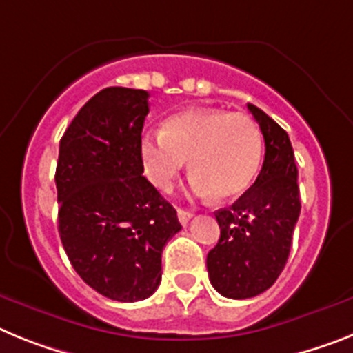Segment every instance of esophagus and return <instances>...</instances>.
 Listing matches in <instances>:
<instances>
[{
	"label": "esophagus",
	"instance_id": "esophagus-1",
	"mask_svg": "<svg viewBox=\"0 0 353 353\" xmlns=\"http://www.w3.org/2000/svg\"><path fill=\"white\" fill-rule=\"evenodd\" d=\"M194 216V213L190 210H183V208H177V219H179L181 225H186L190 222V219Z\"/></svg>",
	"mask_w": 353,
	"mask_h": 353
}]
</instances>
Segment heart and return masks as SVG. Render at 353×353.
<instances>
[{
	"mask_svg": "<svg viewBox=\"0 0 353 353\" xmlns=\"http://www.w3.org/2000/svg\"><path fill=\"white\" fill-rule=\"evenodd\" d=\"M263 134L243 113L190 108L165 122L159 133L140 140V158L152 185L168 190L190 159L192 188L222 201L252 186L263 163Z\"/></svg>",
	"mask_w": 353,
	"mask_h": 353,
	"instance_id": "1",
	"label": "heart"
}]
</instances>
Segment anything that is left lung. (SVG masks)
<instances>
[{"mask_svg": "<svg viewBox=\"0 0 353 353\" xmlns=\"http://www.w3.org/2000/svg\"><path fill=\"white\" fill-rule=\"evenodd\" d=\"M261 128L265 161L256 183L231 208L214 213L220 240L206 259L213 288L228 299H252L277 281L300 214L299 170L286 131L247 104Z\"/></svg>", "mask_w": 353, "mask_h": 353, "instance_id": "obj_1", "label": "left lung"}]
</instances>
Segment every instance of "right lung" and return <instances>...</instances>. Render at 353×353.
I'll use <instances>...</instances> for the list:
<instances>
[{
	"label": "right lung",
	"mask_w": 353,
	"mask_h": 353,
	"mask_svg": "<svg viewBox=\"0 0 353 353\" xmlns=\"http://www.w3.org/2000/svg\"><path fill=\"white\" fill-rule=\"evenodd\" d=\"M149 94L97 92L60 140L58 232L70 265L106 299L137 302L161 283V252L181 231L170 202L142 176Z\"/></svg>",
	"instance_id": "1"
}]
</instances>
